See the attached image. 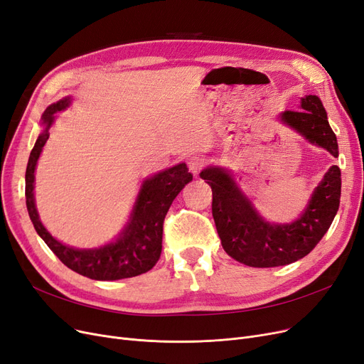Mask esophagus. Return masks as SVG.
<instances>
[{
    "mask_svg": "<svg viewBox=\"0 0 364 364\" xmlns=\"http://www.w3.org/2000/svg\"><path fill=\"white\" fill-rule=\"evenodd\" d=\"M205 164H207V161H205L202 156H192L191 159H188V169H191L193 176H198V173L203 169Z\"/></svg>",
    "mask_w": 364,
    "mask_h": 364,
    "instance_id": "obj_1",
    "label": "esophagus"
}]
</instances>
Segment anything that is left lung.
<instances>
[{"label":"left lung","instance_id":"obj_1","mask_svg":"<svg viewBox=\"0 0 364 364\" xmlns=\"http://www.w3.org/2000/svg\"><path fill=\"white\" fill-rule=\"evenodd\" d=\"M281 120L311 143L338 157V141L318 97L302 98L300 109H287ZM213 188V217L225 251L252 267L290 264L317 245L333 221L341 199V169L333 165L315 188L305 213L290 225H271L256 213L229 173L220 168L200 172Z\"/></svg>","mask_w":364,"mask_h":364}]
</instances>
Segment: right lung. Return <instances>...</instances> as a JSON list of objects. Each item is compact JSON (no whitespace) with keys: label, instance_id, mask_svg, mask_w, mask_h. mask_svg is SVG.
<instances>
[{"label":"right lung","instance_id":"obj_1","mask_svg":"<svg viewBox=\"0 0 364 364\" xmlns=\"http://www.w3.org/2000/svg\"><path fill=\"white\" fill-rule=\"evenodd\" d=\"M68 104V98L60 100L47 108L43 114L46 131L38 136L29 154L25 176V196L29 218L47 247L55 252L62 263L77 274L98 281L132 278L146 274L161 257L164 221L171 203L181 192V188L188 181H192L193 176L188 172L186 164H180L144 181L129 225L126 226L116 242L98 250H75L58 242L44 229L36 210L33 193L34 171L41 149L49 139V128L53 122V114L64 109Z\"/></svg>","mask_w":364,"mask_h":364}]
</instances>
